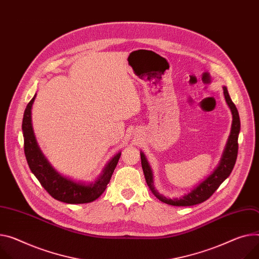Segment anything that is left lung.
Returning <instances> with one entry per match:
<instances>
[{
    "label": "left lung",
    "instance_id": "left-lung-1",
    "mask_svg": "<svg viewBox=\"0 0 259 259\" xmlns=\"http://www.w3.org/2000/svg\"><path fill=\"white\" fill-rule=\"evenodd\" d=\"M223 93L225 96L226 104L229 107L232 114V124H231L230 135L228 137V140L224 148L223 154L221 156V160L219 162L217 168L212 171L210 175H208L205 178L203 182H201L191 192H189L188 194H185L180 198H168L158 193L153 186L152 169L147 161L144 152L140 151L142 169L144 172L147 186L149 187V190L151 191V193L160 201L173 206H192V205L202 203L205 200H207V199L215 192V190L220 187V185L230 175L237 156V149H238L237 139H238V134H240V131H241V121H240V116H238L237 109L235 105L232 103L228 90L225 86L223 87Z\"/></svg>",
    "mask_w": 259,
    "mask_h": 259
}]
</instances>
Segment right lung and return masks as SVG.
<instances>
[{
    "label": "right lung",
    "mask_w": 259,
    "mask_h": 259,
    "mask_svg": "<svg viewBox=\"0 0 259 259\" xmlns=\"http://www.w3.org/2000/svg\"><path fill=\"white\" fill-rule=\"evenodd\" d=\"M36 94L28 104L23 118L24 148L28 165L45 190L56 200L69 204L92 202L106 191L112 174L117 166L121 151L116 153L95 181L91 183L76 182L57 171L39 147L32 126V106Z\"/></svg>",
    "instance_id": "obj_1"
}]
</instances>
